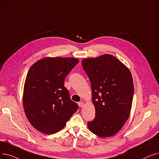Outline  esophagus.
<instances>
[{
	"mask_svg": "<svg viewBox=\"0 0 159 159\" xmlns=\"http://www.w3.org/2000/svg\"><path fill=\"white\" fill-rule=\"evenodd\" d=\"M78 104H79V106L80 107H82L84 106V102H79L78 103Z\"/></svg>",
	"mask_w": 159,
	"mask_h": 159,
	"instance_id": "1",
	"label": "esophagus"
}]
</instances>
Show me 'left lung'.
<instances>
[{
    "label": "left lung",
    "mask_w": 159,
    "mask_h": 159,
    "mask_svg": "<svg viewBox=\"0 0 159 159\" xmlns=\"http://www.w3.org/2000/svg\"><path fill=\"white\" fill-rule=\"evenodd\" d=\"M82 65L91 83L94 120L88 122L92 133L99 137L116 134L128 120L134 94L129 69L112 55L86 58Z\"/></svg>",
    "instance_id": "obj_1"
}]
</instances>
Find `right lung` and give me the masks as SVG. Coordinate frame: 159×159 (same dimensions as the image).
Returning a JSON list of instances; mask_svg holds the SVG:
<instances>
[{
  "label": "right lung",
  "mask_w": 159,
  "mask_h": 159,
  "mask_svg": "<svg viewBox=\"0 0 159 159\" xmlns=\"http://www.w3.org/2000/svg\"><path fill=\"white\" fill-rule=\"evenodd\" d=\"M78 63L73 58H45L30 68L24 86L23 107L27 119L40 132H58L79 108L64 86L66 76Z\"/></svg>",
  "instance_id": "right-lung-1"
}]
</instances>
